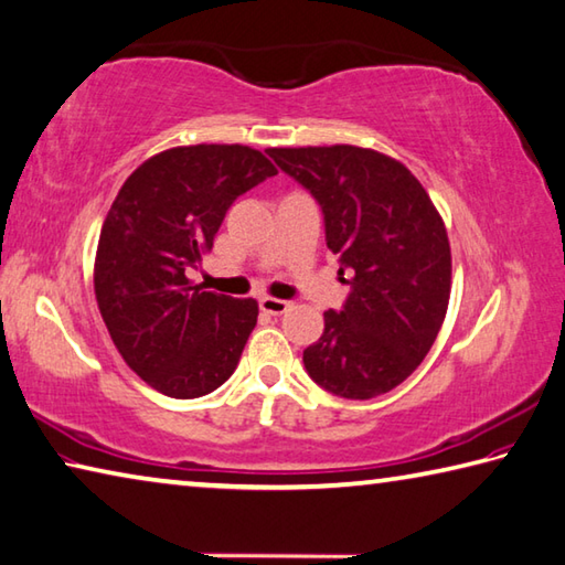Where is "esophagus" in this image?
Listing matches in <instances>:
<instances>
[{
	"label": "esophagus",
	"instance_id": "34e87169",
	"mask_svg": "<svg viewBox=\"0 0 565 565\" xmlns=\"http://www.w3.org/2000/svg\"><path fill=\"white\" fill-rule=\"evenodd\" d=\"M289 306H291L289 301L274 299V296H262V299H259V309L264 313H269V316H281V313L289 311Z\"/></svg>",
	"mask_w": 565,
	"mask_h": 565
}]
</instances>
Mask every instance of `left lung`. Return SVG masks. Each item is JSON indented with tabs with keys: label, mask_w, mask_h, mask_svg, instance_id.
<instances>
[{
	"label": "left lung",
	"mask_w": 565,
	"mask_h": 565,
	"mask_svg": "<svg viewBox=\"0 0 565 565\" xmlns=\"http://www.w3.org/2000/svg\"><path fill=\"white\" fill-rule=\"evenodd\" d=\"M266 152L321 204L338 274H351L343 309L323 313V335L303 351L306 373L338 397L390 393L423 363L445 321L452 254L443 217L413 172L383 152Z\"/></svg>",
	"instance_id": "8db88e82"
}]
</instances>
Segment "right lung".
I'll return each mask as SVG.
<instances>
[{"mask_svg":"<svg viewBox=\"0 0 565 565\" xmlns=\"http://www.w3.org/2000/svg\"><path fill=\"white\" fill-rule=\"evenodd\" d=\"M271 160L247 146H188L150 158L122 182L96 252V301L122 361L158 393L202 397L234 373L256 326L254 299L192 286L232 202Z\"/></svg>","mask_w":565,"mask_h":565,"instance_id":"right-lung-1","label":"right lung"}]
</instances>
